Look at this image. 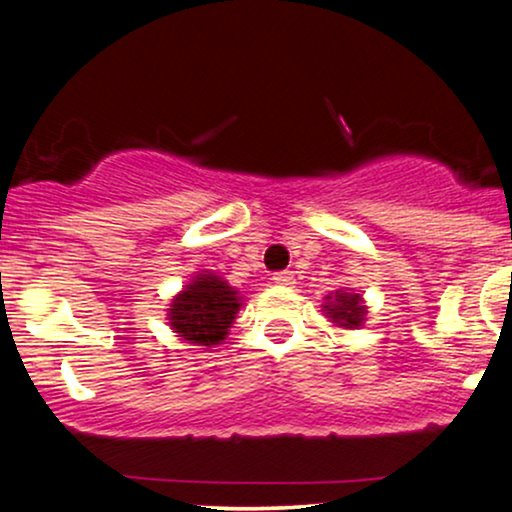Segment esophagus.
<instances>
[{"instance_id":"esophagus-1","label":"esophagus","mask_w":512,"mask_h":512,"mask_svg":"<svg viewBox=\"0 0 512 512\" xmlns=\"http://www.w3.org/2000/svg\"><path fill=\"white\" fill-rule=\"evenodd\" d=\"M272 281L276 286H293L296 284V276H293V272H276Z\"/></svg>"}]
</instances>
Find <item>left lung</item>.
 Wrapping results in <instances>:
<instances>
[{
  "label": "left lung",
  "instance_id": "left-lung-1",
  "mask_svg": "<svg viewBox=\"0 0 512 512\" xmlns=\"http://www.w3.org/2000/svg\"><path fill=\"white\" fill-rule=\"evenodd\" d=\"M325 317L332 322L334 327L339 330H358V327L366 322L368 315V305L363 301L361 293L354 291H334L325 298Z\"/></svg>",
  "mask_w": 512,
  "mask_h": 512
}]
</instances>
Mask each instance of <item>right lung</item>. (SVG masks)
I'll return each instance as SVG.
<instances>
[{
  "instance_id": "obj_1",
  "label": "right lung",
  "mask_w": 512,
  "mask_h": 512,
  "mask_svg": "<svg viewBox=\"0 0 512 512\" xmlns=\"http://www.w3.org/2000/svg\"><path fill=\"white\" fill-rule=\"evenodd\" d=\"M243 296L214 272H197L170 301L168 325L187 344L216 346L228 337Z\"/></svg>"
}]
</instances>
